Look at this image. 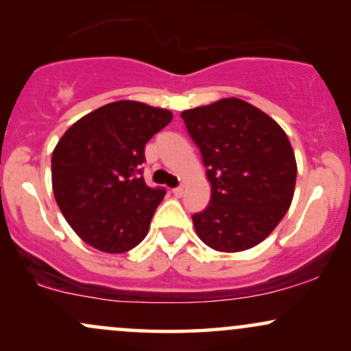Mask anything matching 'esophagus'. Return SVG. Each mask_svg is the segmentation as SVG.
Instances as JSON below:
<instances>
[{
	"label": "esophagus",
	"instance_id": "1",
	"mask_svg": "<svg viewBox=\"0 0 351 351\" xmlns=\"http://www.w3.org/2000/svg\"><path fill=\"white\" fill-rule=\"evenodd\" d=\"M171 193H173V195L178 196V198H180V196H183V186H176V188H173V189H171Z\"/></svg>",
	"mask_w": 351,
	"mask_h": 351
}]
</instances>
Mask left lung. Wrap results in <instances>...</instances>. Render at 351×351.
Masks as SVG:
<instances>
[{"label":"left lung","mask_w":351,"mask_h":351,"mask_svg":"<svg viewBox=\"0 0 351 351\" xmlns=\"http://www.w3.org/2000/svg\"><path fill=\"white\" fill-rule=\"evenodd\" d=\"M199 148L211 199L193 215L196 234L221 252L251 249L280 223L292 203L297 165L279 123L231 97L181 114Z\"/></svg>","instance_id":"1"}]
</instances>
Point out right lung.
I'll return each mask as SVG.
<instances>
[{
	"label": "right lung",
	"instance_id": "add662e5",
	"mask_svg": "<svg viewBox=\"0 0 351 351\" xmlns=\"http://www.w3.org/2000/svg\"><path fill=\"white\" fill-rule=\"evenodd\" d=\"M173 114L120 100L77 120L52 153V189L69 226L99 251L120 254L147 236L165 188L145 183V145Z\"/></svg>",
	"mask_w": 351,
	"mask_h": 351
}]
</instances>
